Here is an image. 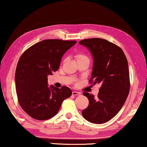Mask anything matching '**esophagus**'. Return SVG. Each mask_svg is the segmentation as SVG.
Segmentation results:
<instances>
[{"label": "esophagus", "mask_w": 147, "mask_h": 147, "mask_svg": "<svg viewBox=\"0 0 147 147\" xmlns=\"http://www.w3.org/2000/svg\"><path fill=\"white\" fill-rule=\"evenodd\" d=\"M72 94L73 95H74V96H76V95H80L81 94L80 92H75V91H73V92H72Z\"/></svg>", "instance_id": "obj_1"}]
</instances>
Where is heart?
<instances>
[{"label": "heart", "mask_w": 147, "mask_h": 147, "mask_svg": "<svg viewBox=\"0 0 147 147\" xmlns=\"http://www.w3.org/2000/svg\"><path fill=\"white\" fill-rule=\"evenodd\" d=\"M76 57L77 60L80 59H82V58H88L87 56H86V55H84L82 53H78L76 55Z\"/></svg>", "instance_id": "b5f03b06"}]
</instances>
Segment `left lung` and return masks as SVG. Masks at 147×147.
Returning <instances> with one entry per match:
<instances>
[{"label": "left lung", "mask_w": 147, "mask_h": 147, "mask_svg": "<svg viewBox=\"0 0 147 147\" xmlns=\"http://www.w3.org/2000/svg\"><path fill=\"white\" fill-rule=\"evenodd\" d=\"M79 43L86 46L94 58L90 82L101 84L97 99L84 92L89 100L88 107L82 111L83 117L94 124H103L113 118L124 105L129 92L128 63L119 46L105 39H84Z\"/></svg>", "instance_id": "left-lung-1"}]
</instances>
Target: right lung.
Masks as SVG:
<instances>
[{
  "label": "right lung",
  "instance_id": "add662e5",
  "mask_svg": "<svg viewBox=\"0 0 147 147\" xmlns=\"http://www.w3.org/2000/svg\"><path fill=\"white\" fill-rule=\"evenodd\" d=\"M75 40L48 39L39 42L23 52L16 70L18 102L28 115L45 120L54 116L63 101L72 95L67 86L48 87V78L59 69L64 53Z\"/></svg>",
  "mask_w": 147,
  "mask_h": 147
}]
</instances>
